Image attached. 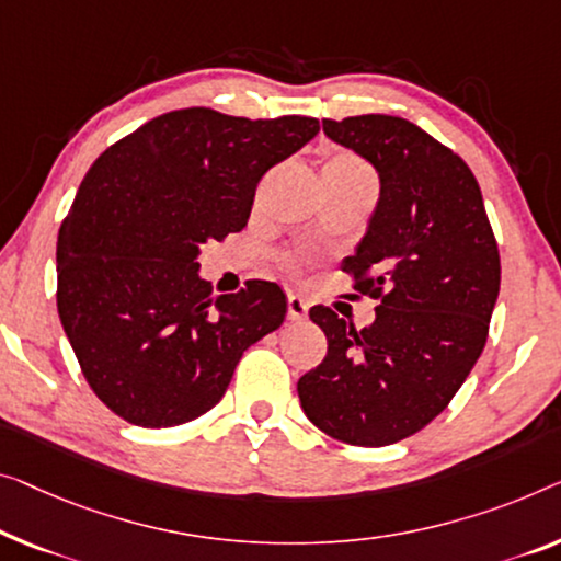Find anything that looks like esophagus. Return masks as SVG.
<instances>
[{"label": "esophagus", "mask_w": 561, "mask_h": 561, "mask_svg": "<svg viewBox=\"0 0 561 561\" xmlns=\"http://www.w3.org/2000/svg\"><path fill=\"white\" fill-rule=\"evenodd\" d=\"M307 309H309V305H307L305 299L299 297V295H289V297H287V317H289L291 322L305 320V317H307Z\"/></svg>", "instance_id": "obj_1"}]
</instances>
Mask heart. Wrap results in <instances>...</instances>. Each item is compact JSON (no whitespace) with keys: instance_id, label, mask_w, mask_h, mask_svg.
<instances>
[{"instance_id":"heart-1","label":"heart","mask_w":561,"mask_h":561,"mask_svg":"<svg viewBox=\"0 0 561 561\" xmlns=\"http://www.w3.org/2000/svg\"><path fill=\"white\" fill-rule=\"evenodd\" d=\"M324 171H345L350 175H360V179H370L373 173L367 165L360 161V158L353 153H334L328 163H324Z\"/></svg>"}]
</instances>
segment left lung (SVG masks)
I'll return each instance as SVG.
<instances>
[{
  "label": "left lung",
  "mask_w": 561,
  "mask_h": 561,
  "mask_svg": "<svg viewBox=\"0 0 561 561\" xmlns=\"http://www.w3.org/2000/svg\"><path fill=\"white\" fill-rule=\"evenodd\" d=\"M322 130L378 171V204L342 270L380 305L360 332L330 307L309 309L328 355L299 378V403L332 438L390 446L425 428L483 353L499 247L471 169L411 121L355 115Z\"/></svg>",
  "instance_id": "1"
}]
</instances>
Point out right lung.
I'll use <instances>...</instances> for the list:
<instances>
[{
	"mask_svg": "<svg viewBox=\"0 0 561 561\" xmlns=\"http://www.w3.org/2000/svg\"><path fill=\"white\" fill-rule=\"evenodd\" d=\"M317 133L305 115L186 107L90 165L57 237V312L90 388L123 421L171 428L211 411L244 350L282 328L279 284L211 295L198 256L247 227L262 175Z\"/></svg>",
	"mask_w": 561,
	"mask_h": 561,
	"instance_id": "1",
	"label": "right lung"
}]
</instances>
